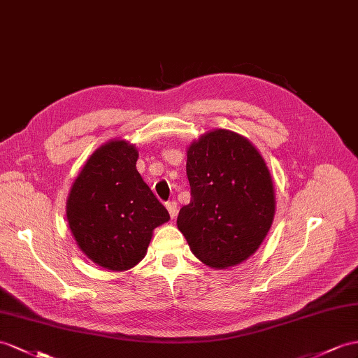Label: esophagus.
Here are the masks:
<instances>
[{
  "label": "esophagus",
  "instance_id": "34e87169",
  "mask_svg": "<svg viewBox=\"0 0 358 358\" xmlns=\"http://www.w3.org/2000/svg\"><path fill=\"white\" fill-rule=\"evenodd\" d=\"M165 206H167L169 214H170L171 219H174V217H176V213H178V203H176V200H170V202L165 203Z\"/></svg>",
  "mask_w": 358,
  "mask_h": 358
}]
</instances>
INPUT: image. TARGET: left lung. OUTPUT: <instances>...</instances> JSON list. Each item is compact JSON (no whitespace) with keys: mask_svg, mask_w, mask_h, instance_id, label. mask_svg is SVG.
<instances>
[{"mask_svg":"<svg viewBox=\"0 0 358 358\" xmlns=\"http://www.w3.org/2000/svg\"><path fill=\"white\" fill-rule=\"evenodd\" d=\"M189 203L178 228L191 252L209 267L237 266L254 255L275 217L273 182L249 139L215 129L187 150Z\"/></svg>","mask_w":358,"mask_h":358,"instance_id":"left-lung-1","label":"left lung"}]
</instances>
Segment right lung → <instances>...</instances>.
<instances>
[{
	"mask_svg": "<svg viewBox=\"0 0 358 358\" xmlns=\"http://www.w3.org/2000/svg\"><path fill=\"white\" fill-rule=\"evenodd\" d=\"M138 150L112 139L83 165L66 200V220L77 246L92 263L123 272L141 261L153 229L170 220L136 170Z\"/></svg>",
	"mask_w": 358,
	"mask_h": 358,
	"instance_id": "1",
	"label": "right lung"
}]
</instances>
